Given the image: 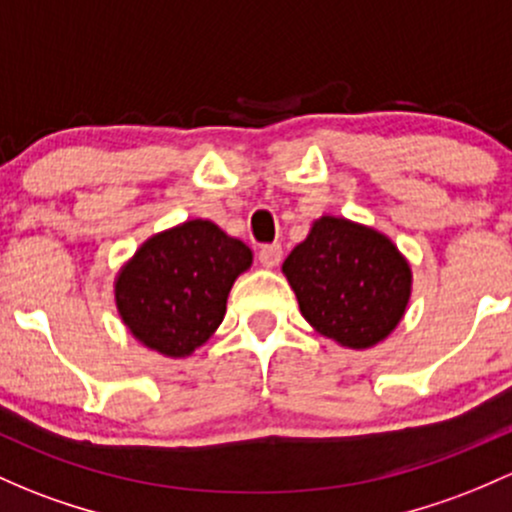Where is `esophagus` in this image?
Wrapping results in <instances>:
<instances>
[{"mask_svg":"<svg viewBox=\"0 0 512 512\" xmlns=\"http://www.w3.org/2000/svg\"><path fill=\"white\" fill-rule=\"evenodd\" d=\"M257 257H260L262 267L272 270V267H277L282 262V245H262Z\"/></svg>","mask_w":512,"mask_h":512,"instance_id":"obj_1","label":"esophagus"}]
</instances>
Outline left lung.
I'll list each match as a JSON object with an SVG mask.
<instances>
[{
	"label": "left lung",
	"instance_id": "1",
	"mask_svg": "<svg viewBox=\"0 0 512 512\" xmlns=\"http://www.w3.org/2000/svg\"><path fill=\"white\" fill-rule=\"evenodd\" d=\"M301 316L321 336L370 348L405 316L412 272L390 238L346 218L324 215L284 260Z\"/></svg>",
	"mask_w": 512,
	"mask_h": 512
}]
</instances>
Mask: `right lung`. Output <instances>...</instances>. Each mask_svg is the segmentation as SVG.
<instances>
[{"mask_svg": "<svg viewBox=\"0 0 512 512\" xmlns=\"http://www.w3.org/2000/svg\"><path fill=\"white\" fill-rule=\"evenodd\" d=\"M252 265V250L211 220L154 235L134 252L115 282V301L137 341L184 358L213 336L233 282Z\"/></svg>", "mask_w": 512, "mask_h": 512, "instance_id": "right-lung-1", "label": "right lung"}]
</instances>
